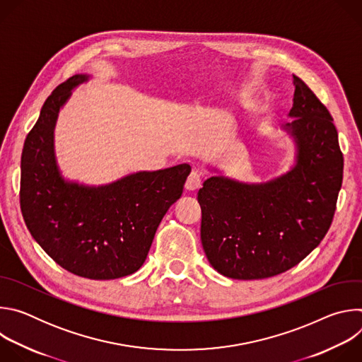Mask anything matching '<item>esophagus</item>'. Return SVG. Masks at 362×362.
Segmentation results:
<instances>
[{
	"label": "esophagus",
	"mask_w": 362,
	"mask_h": 362,
	"mask_svg": "<svg viewBox=\"0 0 362 362\" xmlns=\"http://www.w3.org/2000/svg\"><path fill=\"white\" fill-rule=\"evenodd\" d=\"M200 185H202V176H200L199 172L193 170V172L189 175V177H187L185 186H186L187 190L194 192V190H197V189L200 187Z\"/></svg>",
	"instance_id": "34e87169"
}]
</instances>
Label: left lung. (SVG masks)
<instances>
[{"label": "left lung", "mask_w": 362, "mask_h": 362, "mask_svg": "<svg viewBox=\"0 0 362 362\" xmlns=\"http://www.w3.org/2000/svg\"><path fill=\"white\" fill-rule=\"evenodd\" d=\"M293 105L281 130L293 141L288 172L240 182L208 166L199 189L200 239L211 265L232 279H264L298 265L327 235L342 185L344 159L327 107L293 76Z\"/></svg>", "instance_id": "obj_1"}]
</instances>
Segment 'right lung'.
<instances>
[{
	"label": "right lung",
	"mask_w": 362,
	"mask_h": 362,
	"mask_svg": "<svg viewBox=\"0 0 362 362\" xmlns=\"http://www.w3.org/2000/svg\"><path fill=\"white\" fill-rule=\"evenodd\" d=\"M90 78L76 74L45 100L23 148L20 203L31 236L49 257L74 275L106 281L132 275L144 264L190 166L136 172L98 186L66 179L54 130L71 91Z\"/></svg>",
	"instance_id": "obj_1"
}]
</instances>
